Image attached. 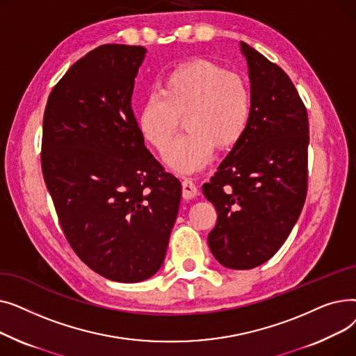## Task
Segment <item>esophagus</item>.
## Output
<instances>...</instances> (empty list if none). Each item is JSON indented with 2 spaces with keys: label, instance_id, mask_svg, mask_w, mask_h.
Returning <instances> with one entry per match:
<instances>
[{
  "label": "esophagus",
  "instance_id": "esophagus-1",
  "mask_svg": "<svg viewBox=\"0 0 356 356\" xmlns=\"http://www.w3.org/2000/svg\"><path fill=\"white\" fill-rule=\"evenodd\" d=\"M181 186H183V197L186 200H191V199H193L197 195V188H196V184L192 180L184 179Z\"/></svg>",
  "mask_w": 356,
  "mask_h": 356
}]
</instances>
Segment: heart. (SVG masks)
<instances>
[{"label":"heart","mask_w":356,"mask_h":356,"mask_svg":"<svg viewBox=\"0 0 356 356\" xmlns=\"http://www.w3.org/2000/svg\"><path fill=\"white\" fill-rule=\"evenodd\" d=\"M252 111L245 81L209 60L195 59L168 72L160 93L148 95L137 114L143 138L163 152L184 117L186 133L164 152V161L179 173H192L208 163L213 145H235L248 128Z\"/></svg>","instance_id":"obj_1"}]
</instances>
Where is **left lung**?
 Listing matches in <instances>:
<instances>
[{
    "label": "left lung",
    "instance_id": "obj_1",
    "mask_svg": "<svg viewBox=\"0 0 356 356\" xmlns=\"http://www.w3.org/2000/svg\"><path fill=\"white\" fill-rule=\"evenodd\" d=\"M252 111L248 128L203 195L218 212L208 235L219 264L251 270L284 244L307 193L309 120L287 73L247 43Z\"/></svg>",
    "mask_w": 356,
    "mask_h": 356
}]
</instances>
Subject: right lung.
Returning a JSON list of instances; mask_svg holds the SVG:
<instances>
[{
  "label": "right lung",
  "mask_w": 356,
  "mask_h": 356,
  "mask_svg": "<svg viewBox=\"0 0 356 356\" xmlns=\"http://www.w3.org/2000/svg\"><path fill=\"white\" fill-rule=\"evenodd\" d=\"M145 53L93 49L53 88L43 117L42 170L66 239L90 270L120 283L160 270L181 197L131 108Z\"/></svg>",
  "instance_id": "obj_1"
}]
</instances>
